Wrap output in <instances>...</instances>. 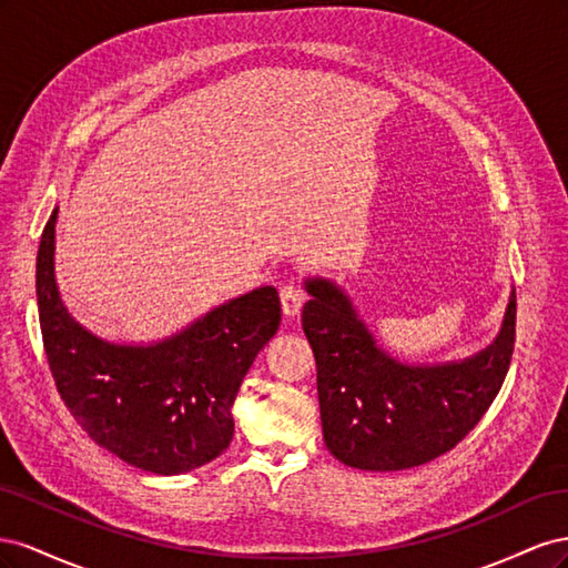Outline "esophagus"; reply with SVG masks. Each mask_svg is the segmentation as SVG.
I'll use <instances>...</instances> for the list:
<instances>
[{
	"label": "esophagus",
	"mask_w": 568,
	"mask_h": 568,
	"mask_svg": "<svg viewBox=\"0 0 568 568\" xmlns=\"http://www.w3.org/2000/svg\"><path fill=\"white\" fill-rule=\"evenodd\" d=\"M280 298H282V311H284V315H296L298 311H301V305H303V301H305V294H303V288L298 286V284H294V282H286L284 286H282V291H280Z\"/></svg>",
	"instance_id": "1"
}]
</instances>
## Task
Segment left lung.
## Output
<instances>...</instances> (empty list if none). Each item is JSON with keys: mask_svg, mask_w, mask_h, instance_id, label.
<instances>
[{"mask_svg": "<svg viewBox=\"0 0 568 568\" xmlns=\"http://www.w3.org/2000/svg\"><path fill=\"white\" fill-rule=\"evenodd\" d=\"M303 332L317 363L322 434L348 467L398 471L432 462L486 415L507 376L517 336V296L486 351L459 363L403 365L376 346L348 296L307 280Z\"/></svg>", "mask_w": 568, "mask_h": 568, "instance_id": "8db88e82", "label": "left lung"}]
</instances>
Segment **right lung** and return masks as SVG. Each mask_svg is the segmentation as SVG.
Instances as JSON below:
<instances>
[{
    "label": "right lung",
    "mask_w": 568,
    "mask_h": 568,
    "mask_svg": "<svg viewBox=\"0 0 568 568\" xmlns=\"http://www.w3.org/2000/svg\"><path fill=\"white\" fill-rule=\"evenodd\" d=\"M57 215L40 239L36 286L61 400L84 434L136 469L175 476L203 467L227 450L239 386L280 329L277 288H253L151 346H118L65 311L54 280Z\"/></svg>",
    "instance_id": "obj_1"
}]
</instances>
